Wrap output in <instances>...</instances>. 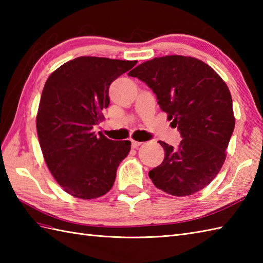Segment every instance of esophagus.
Here are the masks:
<instances>
[{
  "label": "esophagus",
  "instance_id": "obj_1",
  "mask_svg": "<svg viewBox=\"0 0 263 263\" xmlns=\"http://www.w3.org/2000/svg\"><path fill=\"white\" fill-rule=\"evenodd\" d=\"M131 143H132L133 148H138L139 146H141V144H142L141 141H136V140H131Z\"/></svg>",
  "mask_w": 263,
  "mask_h": 263
}]
</instances>
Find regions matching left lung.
<instances>
[{
    "mask_svg": "<svg viewBox=\"0 0 263 263\" xmlns=\"http://www.w3.org/2000/svg\"><path fill=\"white\" fill-rule=\"evenodd\" d=\"M128 76L152 88L161 110L183 138L176 149L158 141L165 158L149 172L155 186L175 197L205 187L224 165L235 126L225 81L202 61L183 55L155 58Z\"/></svg>",
    "mask_w": 263,
    "mask_h": 263,
    "instance_id": "left-lung-1",
    "label": "left lung"
}]
</instances>
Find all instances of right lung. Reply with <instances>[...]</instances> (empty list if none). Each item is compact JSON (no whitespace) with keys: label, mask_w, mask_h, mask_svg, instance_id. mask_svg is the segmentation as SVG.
Segmentation results:
<instances>
[{"label":"right lung","mask_w":263,"mask_h":263,"mask_svg":"<svg viewBox=\"0 0 263 263\" xmlns=\"http://www.w3.org/2000/svg\"><path fill=\"white\" fill-rule=\"evenodd\" d=\"M138 61L80 57L61 65L44 86L36 116L41 149L49 172L66 193L90 200L113 186L131 142L92 131L108 107V88Z\"/></svg>","instance_id":"obj_1"}]
</instances>
